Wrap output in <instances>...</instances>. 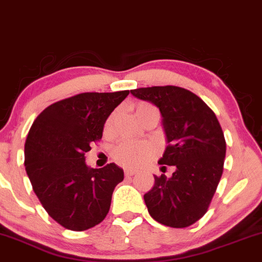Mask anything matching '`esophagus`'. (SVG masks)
<instances>
[{
	"mask_svg": "<svg viewBox=\"0 0 262 262\" xmlns=\"http://www.w3.org/2000/svg\"><path fill=\"white\" fill-rule=\"evenodd\" d=\"M124 175L127 176V177H130V176L135 175V171H133V170H125L124 171Z\"/></svg>",
	"mask_w": 262,
	"mask_h": 262,
	"instance_id": "34e87169",
	"label": "esophagus"
}]
</instances>
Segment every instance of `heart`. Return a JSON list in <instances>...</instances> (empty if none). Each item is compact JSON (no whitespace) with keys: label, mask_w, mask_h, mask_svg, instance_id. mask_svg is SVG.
I'll list each match as a JSON object with an SVG mask.
<instances>
[{"label":"heart","mask_w":262,"mask_h":262,"mask_svg":"<svg viewBox=\"0 0 262 262\" xmlns=\"http://www.w3.org/2000/svg\"><path fill=\"white\" fill-rule=\"evenodd\" d=\"M135 114L140 122H144L150 116L159 117L158 108L148 102H140L135 107ZM117 112H113L107 118L106 124H104V132L111 134L113 132L114 122H116ZM156 154V150L151 144L144 143V141H133V140H122L121 143L114 146L112 156L114 161L118 162L122 166L128 167V169H135L139 167L149 159Z\"/></svg>","instance_id":"heart-1"}]
</instances>
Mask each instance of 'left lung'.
<instances>
[{
    "label": "left lung",
    "instance_id": "1",
    "mask_svg": "<svg viewBox=\"0 0 262 262\" xmlns=\"http://www.w3.org/2000/svg\"><path fill=\"white\" fill-rule=\"evenodd\" d=\"M130 93L160 110L169 145L159 164L175 166L170 179L154 176V187L144 194L149 214L167 227H189L207 213L223 173L227 143L221 124L197 95L182 87H141Z\"/></svg>",
    "mask_w": 262,
    "mask_h": 262
}]
</instances>
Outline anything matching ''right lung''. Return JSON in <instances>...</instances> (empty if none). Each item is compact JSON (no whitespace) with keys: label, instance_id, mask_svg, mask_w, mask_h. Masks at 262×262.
Segmentation results:
<instances>
[{"label":"right lung","instance_id":"1","mask_svg":"<svg viewBox=\"0 0 262 262\" xmlns=\"http://www.w3.org/2000/svg\"><path fill=\"white\" fill-rule=\"evenodd\" d=\"M128 95V90L79 93L45 108L29 129L27 175L48 214L66 229L87 230L108 214L124 173L114 162L89 167L85 154L102 139L108 116Z\"/></svg>","mask_w":262,"mask_h":262}]
</instances>
